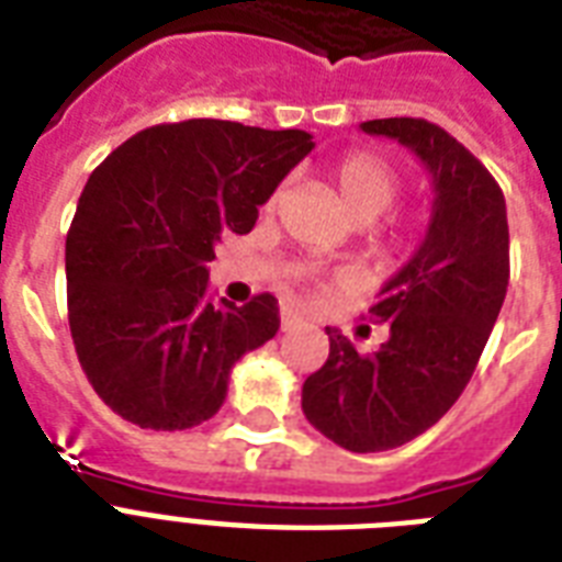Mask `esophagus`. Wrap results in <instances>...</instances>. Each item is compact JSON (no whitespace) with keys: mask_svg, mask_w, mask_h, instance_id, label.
Listing matches in <instances>:
<instances>
[{"mask_svg":"<svg viewBox=\"0 0 562 562\" xmlns=\"http://www.w3.org/2000/svg\"><path fill=\"white\" fill-rule=\"evenodd\" d=\"M300 324H303V317H300L297 312H291V308H282V321H280L282 333H289V329H294V326H300Z\"/></svg>","mask_w":562,"mask_h":562,"instance_id":"34e87169","label":"esophagus"}]
</instances>
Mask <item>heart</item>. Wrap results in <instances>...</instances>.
I'll list each match as a JSON object with an SVG mask.
<instances>
[{
	"label": "heart",
	"instance_id": "b5f03b06",
	"mask_svg": "<svg viewBox=\"0 0 562 562\" xmlns=\"http://www.w3.org/2000/svg\"><path fill=\"white\" fill-rule=\"evenodd\" d=\"M333 183L338 189V201L352 221L370 224L382 212H387L400 194V175L391 162L382 160L379 154L352 151L333 166ZM391 245H400L402 233L387 238ZM306 277V271H300Z\"/></svg>",
	"mask_w": 562,
	"mask_h": 562
}]
</instances>
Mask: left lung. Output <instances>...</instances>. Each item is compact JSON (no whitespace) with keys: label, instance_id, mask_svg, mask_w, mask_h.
<instances>
[{"label":"left lung","instance_id":"obj_1","mask_svg":"<svg viewBox=\"0 0 562 562\" xmlns=\"http://www.w3.org/2000/svg\"><path fill=\"white\" fill-rule=\"evenodd\" d=\"M414 151L431 175L426 236L370 306L387 341L359 352L338 329L329 359L303 382V414L350 452H384L431 428L461 396L510 280L505 194L484 166L426 119L361 122Z\"/></svg>","mask_w":562,"mask_h":562}]
</instances>
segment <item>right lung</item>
<instances>
[{
  "instance_id": "add662e5",
  "label": "right lung",
  "mask_w": 562,
  "mask_h": 562,
  "mask_svg": "<svg viewBox=\"0 0 562 562\" xmlns=\"http://www.w3.org/2000/svg\"><path fill=\"white\" fill-rule=\"evenodd\" d=\"M312 148L306 131L189 119L139 131L92 171L66 236V303L83 373L119 417L201 426L236 361L277 335V297L212 303L206 262Z\"/></svg>"
}]
</instances>
